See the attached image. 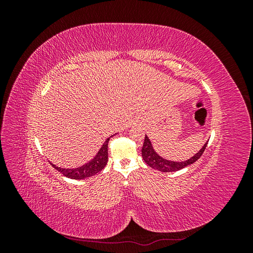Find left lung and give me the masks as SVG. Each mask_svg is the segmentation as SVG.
Instances as JSON below:
<instances>
[{
    "mask_svg": "<svg viewBox=\"0 0 253 253\" xmlns=\"http://www.w3.org/2000/svg\"><path fill=\"white\" fill-rule=\"evenodd\" d=\"M207 144H208V141H207L203 145V148L198 151L195 155L185 160V162H173V160H168L160 155H158L156 151L154 150V148H153L149 137L145 135L143 147L141 149V154H142V158L144 160V163L148 166H150L151 168H153V169L158 170L160 172H175V171H179V170L183 169V168H186L190 165H192L193 163H195L196 160L203 155Z\"/></svg>",
    "mask_w": 253,
    "mask_h": 253,
    "instance_id": "1",
    "label": "left lung"
}]
</instances>
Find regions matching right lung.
I'll return each mask as SVG.
<instances>
[{"label": "right lung", "instance_id": "right-lung-1", "mask_svg": "<svg viewBox=\"0 0 253 253\" xmlns=\"http://www.w3.org/2000/svg\"><path fill=\"white\" fill-rule=\"evenodd\" d=\"M114 135H112L111 137H113ZM111 137H109V138L104 141L102 147L98 151L95 157L93 159H90L86 164L77 168H73V169H70V168L57 167L53 164L51 165L60 173H62L66 177L72 179H84L90 177V176H94L98 172H100L106 166V164H108V144Z\"/></svg>", "mask_w": 253, "mask_h": 253}]
</instances>
